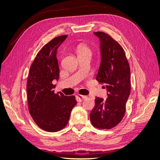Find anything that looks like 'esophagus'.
Returning <instances> with one entry per match:
<instances>
[{"label":"esophagus","instance_id":"esophagus-1","mask_svg":"<svg viewBox=\"0 0 160 160\" xmlns=\"http://www.w3.org/2000/svg\"><path fill=\"white\" fill-rule=\"evenodd\" d=\"M86 98H87V96H84L82 95H77V101H79V102H81V101L85 99Z\"/></svg>","mask_w":160,"mask_h":160}]
</instances>
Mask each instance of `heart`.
<instances>
[{
  "instance_id": "1",
  "label": "heart",
  "mask_w": 160,
  "mask_h": 160,
  "mask_svg": "<svg viewBox=\"0 0 160 160\" xmlns=\"http://www.w3.org/2000/svg\"><path fill=\"white\" fill-rule=\"evenodd\" d=\"M77 53L79 55H83V54H89L91 55V49L90 48L85 45H80L77 47Z\"/></svg>"
}]
</instances>
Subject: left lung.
Segmentation results:
<instances>
[{
  "instance_id": "obj_1",
  "label": "left lung",
  "mask_w": 160,
  "mask_h": 160,
  "mask_svg": "<svg viewBox=\"0 0 160 160\" xmlns=\"http://www.w3.org/2000/svg\"><path fill=\"white\" fill-rule=\"evenodd\" d=\"M99 38L101 63L96 80L104 84L108 98H95L90 113L92 125L98 129H110L122 120L130 94V68L124 50L107 33L95 32Z\"/></svg>"
}]
</instances>
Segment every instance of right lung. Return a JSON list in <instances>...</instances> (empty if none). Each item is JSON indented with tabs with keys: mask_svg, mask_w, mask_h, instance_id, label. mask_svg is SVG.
Here are the masks:
<instances>
[{
	"mask_svg": "<svg viewBox=\"0 0 160 160\" xmlns=\"http://www.w3.org/2000/svg\"><path fill=\"white\" fill-rule=\"evenodd\" d=\"M67 35L55 37L37 53L30 67L27 85L29 112L36 124L49 132H56L68 123L77 101L74 95L55 93L53 80L59 78L57 49Z\"/></svg>",
	"mask_w": 160,
	"mask_h": 160,
	"instance_id": "right-lung-1",
	"label": "right lung"
}]
</instances>
